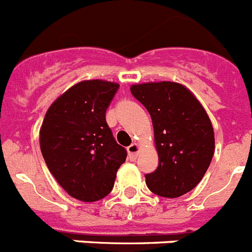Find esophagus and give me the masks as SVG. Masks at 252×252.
<instances>
[{
  "label": "esophagus",
  "instance_id": "34e87169",
  "mask_svg": "<svg viewBox=\"0 0 252 252\" xmlns=\"http://www.w3.org/2000/svg\"><path fill=\"white\" fill-rule=\"evenodd\" d=\"M126 151H128L129 159L135 160L137 159L138 152H139V144H138V143H133V144H130V146L126 148Z\"/></svg>",
  "mask_w": 252,
  "mask_h": 252
}]
</instances>
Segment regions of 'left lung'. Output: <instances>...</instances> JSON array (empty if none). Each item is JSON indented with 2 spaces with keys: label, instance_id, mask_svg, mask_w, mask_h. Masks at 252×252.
I'll list each match as a JSON object with an SVG mask.
<instances>
[{
  "label": "left lung",
  "instance_id": "left-lung-1",
  "mask_svg": "<svg viewBox=\"0 0 252 252\" xmlns=\"http://www.w3.org/2000/svg\"><path fill=\"white\" fill-rule=\"evenodd\" d=\"M131 94L152 118L158 168L146 174L153 193L177 198L193 189L215 153L214 126L202 104L180 83L134 84Z\"/></svg>",
  "mask_w": 252,
  "mask_h": 252
}]
</instances>
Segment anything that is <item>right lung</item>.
Masks as SVG:
<instances>
[{"label":"right lung","instance_id":"1","mask_svg":"<svg viewBox=\"0 0 252 252\" xmlns=\"http://www.w3.org/2000/svg\"><path fill=\"white\" fill-rule=\"evenodd\" d=\"M119 84L83 80L49 106L40 128L47 168L74 198L95 202L110 193L126 151L115 142L105 112Z\"/></svg>","mask_w":252,"mask_h":252}]
</instances>
